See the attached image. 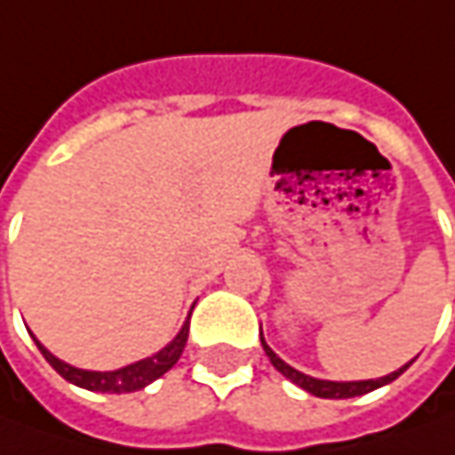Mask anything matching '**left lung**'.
<instances>
[{
	"instance_id": "8db88e82",
	"label": "left lung",
	"mask_w": 455,
	"mask_h": 455,
	"mask_svg": "<svg viewBox=\"0 0 455 455\" xmlns=\"http://www.w3.org/2000/svg\"><path fill=\"white\" fill-rule=\"evenodd\" d=\"M263 349H266V355H268V359H271V364L278 370V372H281V375L289 377L291 382H296L299 387H304L306 393L316 395V397H331V400L357 397V395L372 393V390H377V387H382V385H387V382L397 379V377L408 370V364H405V367H400V370L393 372V375L379 377V379H362V382H329V379H316V377H308L304 375V372H299V370H293L291 364H286L283 359L273 352L266 341H263Z\"/></svg>"
}]
</instances>
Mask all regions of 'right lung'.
Masks as SVG:
<instances>
[{"label":"right lung","mask_w":455,"mask_h":455,"mask_svg":"<svg viewBox=\"0 0 455 455\" xmlns=\"http://www.w3.org/2000/svg\"><path fill=\"white\" fill-rule=\"evenodd\" d=\"M187 334H189V322H184L182 331L169 341L162 352H156L154 357L141 359V362H133L129 367L114 370V372H88V370L70 367V364L60 362L55 355H50L37 339H35V344L40 347V352L50 362V367L60 377H65L68 382L78 385V387L93 390V393H136V390L147 387L154 379H159V377L177 364V359L182 357L184 344H187Z\"/></svg>","instance_id":"1"}]
</instances>
